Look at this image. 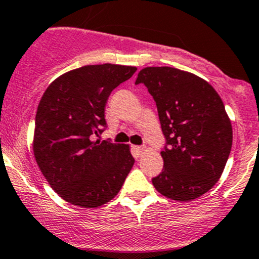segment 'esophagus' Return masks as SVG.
Instances as JSON below:
<instances>
[{"mask_svg": "<svg viewBox=\"0 0 259 259\" xmlns=\"http://www.w3.org/2000/svg\"><path fill=\"white\" fill-rule=\"evenodd\" d=\"M134 150L135 151H137V154H138V155H140V154H143V151H144L145 150V148H144V146H134Z\"/></svg>", "mask_w": 259, "mask_h": 259, "instance_id": "34e87169", "label": "esophagus"}]
</instances>
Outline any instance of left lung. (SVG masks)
Segmentation results:
<instances>
[{
	"label": "left lung",
	"mask_w": 259,
	"mask_h": 259,
	"mask_svg": "<svg viewBox=\"0 0 259 259\" xmlns=\"http://www.w3.org/2000/svg\"><path fill=\"white\" fill-rule=\"evenodd\" d=\"M135 83H144L155 100L166 140L153 185L173 200L199 198L221 178L233 142L221 96L202 77L168 66L140 70Z\"/></svg>",
	"instance_id": "8db88e82"
}]
</instances>
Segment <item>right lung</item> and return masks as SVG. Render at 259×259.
Returning <instances> with one entry per match:
<instances>
[{
	"mask_svg": "<svg viewBox=\"0 0 259 259\" xmlns=\"http://www.w3.org/2000/svg\"><path fill=\"white\" fill-rule=\"evenodd\" d=\"M137 71L135 66L86 65L52 81L38 104L33 154L52 189L82 208L110 202L134 165L129 145L94 142L106 126L111 91Z\"/></svg>",
	"mask_w": 259,
	"mask_h": 259,
	"instance_id": "add662e5",
	"label": "right lung"
}]
</instances>
